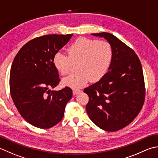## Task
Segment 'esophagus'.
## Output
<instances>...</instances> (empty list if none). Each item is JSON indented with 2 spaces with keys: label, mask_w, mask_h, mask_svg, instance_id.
Instances as JSON below:
<instances>
[{
  "label": "esophagus",
  "mask_w": 158,
  "mask_h": 158,
  "mask_svg": "<svg viewBox=\"0 0 158 158\" xmlns=\"http://www.w3.org/2000/svg\"><path fill=\"white\" fill-rule=\"evenodd\" d=\"M79 92H81V90H79V89H73V94L74 95H77V94H78Z\"/></svg>",
  "instance_id": "esophagus-1"
}]
</instances>
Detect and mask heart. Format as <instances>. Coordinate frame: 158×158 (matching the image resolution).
Segmentation results:
<instances>
[{
  "label": "heart",
  "instance_id": "heart-1",
  "mask_svg": "<svg viewBox=\"0 0 158 158\" xmlns=\"http://www.w3.org/2000/svg\"><path fill=\"white\" fill-rule=\"evenodd\" d=\"M68 55L58 52L52 62L61 75L69 74L72 64L78 62L79 71L64 79V83L77 89L85 85L89 80L98 81L107 73L112 58L110 44L104 40L80 38L67 49Z\"/></svg>",
  "mask_w": 158,
  "mask_h": 158
}]
</instances>
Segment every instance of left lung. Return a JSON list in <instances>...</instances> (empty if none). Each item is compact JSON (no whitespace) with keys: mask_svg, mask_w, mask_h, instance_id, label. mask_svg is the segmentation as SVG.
<instances>
[{"mask_svg":"<svg viewBox=\"0 0 158 158\" xmlns=\"http://www.w3.org/2000/svg\"><path fill=\"white\" fill-rule=\"evenodd\" d=\"M92 35L107 40L112 58L109 72L83 90L89 97L86 111L98 127L116 131L130 124L143 108L145 99L143 68L134 51L112 34Z\"/></svg>","mask_w":158,"mask_h":158,"instance_id":"8db88e82","label":"left lung"}]
</instances>
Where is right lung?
Listing matches in <instances>:
<instances>
[{
	"mask_svg": "<svg viewBox=\"0 0 158 158\" xmlns=\"http://www.w3.org/2000/svg\"><path fill=\"white\" fill-rule=\"evenodd\" d=\"M73 35H47L24 44L11 65L9 88L14 103L23 118L34 127L49 129L64 116L73 90L65 87L51 91L60 81L54 66V55Z\"/></svg>",
	"mask_w": 158,
	"mask_h": 158,
	"instance_id": "1",
	"label": "right lung"
}]
</instances>
